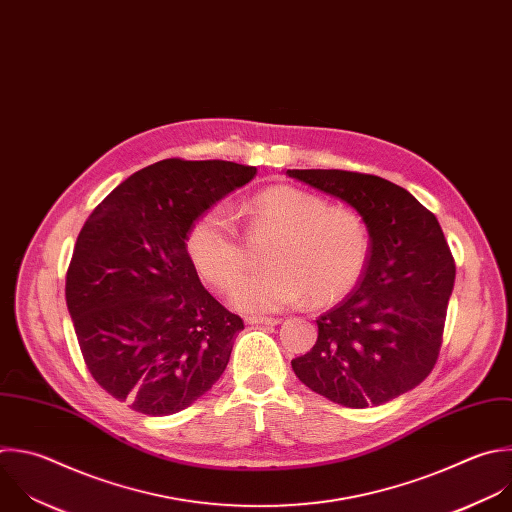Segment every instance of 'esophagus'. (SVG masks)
Segmentation results:
<instances>
[{"mask_svg": "<svg viewBox=\"0 0 512 512\" xmlns=\"http://www.w3.org/2000/svg\"><path fill=\"white\" fill-rule=\"evenodd\" d=\"M247 323L251 325H277V317H247Z\"/></svg>", "mask_w": 512, "mask_h": 512, "instance_id": "1", "label": "esophagus"}]
</instances>
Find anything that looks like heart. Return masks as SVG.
<instances>
[{
  "instance_id": "1",
  "label": "heart",
  "mask_w": 512,
  "mask_h": 512,
  "mask_svg": "<svg viewBox=\"0 0 512 512\" xmlns=\"http://www.w3.org/2000/svg\"><path fill=\"white\" fill-rule=\"evenodd\" d=\"M253 233L273 235L263 255L267 269L243 277L231 303L245 313H271L303 301L333 303L360 281L370 235L360 213L331 207L323 197L277 185L243 205ZM187 255L197 273L227 291L245 269V249L235 219L223 205L203 211L189 227Z\"/></svg>"
}]
</instances>
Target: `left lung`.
I'll return each instance as SVG.
<instances>
[{
	"mask_svg": "<svg viewBox=\"0 0 512 512\" xmlns=\"http://www.w3.org/2000/svg\"><path fill=\"white\" fill-rule=\"evenodd\" d=\"M354 207L370 233L354 291L317 317L315 346L291 360L315 394L346 408L386 404L432 372L456 265L434 213L406 189L350 170H287Z\"/></svg>",
	"mask_w": 512,
	"mask_h": 512,
	"instance_id": "obj_1",
	"label": "left lung"
}]
</instances>
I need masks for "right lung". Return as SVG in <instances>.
<instances>
[{"label":"right lung","mask_w":512,"mask_h":512,"mask_svg":"<svg viewBox=\"0 0 512 512\" xmlns=\"http://www.w3.org/2000/svg\"><path fill=\"white\" fill-rule=\"evenodd\" d=\"M255 175L229 160L166 158L86 219L66 305L92 378L132 410L181 412L223 376L243 319L203 287L185 239L203 211Z\"/></svg>","instance_id":"right-lung-1"}]
</instances>
